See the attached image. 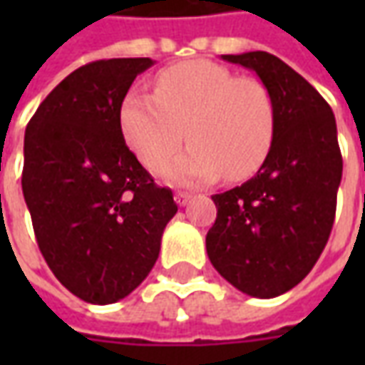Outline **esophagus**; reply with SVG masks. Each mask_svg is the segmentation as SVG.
<instances>
[{"instance_id": "obj_1", "label": "esophagus", "mask_w": 365, "mask_h": 365, "mask_svg": "<svg viewBox=\"0 0 365 365\" xmlns=\"http://www.w3.org/2000/svg\"><path fill=\"white\" fill-rule=\"evenodd\" d=\"M191 197H193V195H191V193H187V191H178V193L174 195L175 203H178L180 207L185 205V203H187Z\"/></svg>"}]
</instances>
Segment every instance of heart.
I'll use <instances>...</instances> for the list:
<instances>
[{
	"instance_id": "b5f03b06",
	"label": "heart",
	"mask_w": 365,
	"mask_h": 365,
	"mask_svg": "<svg viewBox=\"0 0 365 365\" xmlns=\"http://www.w3.org/2000/svg\"><path fill=\"white\" fill-rule=\"evenodd\" d=\"M125 143L138 162L170 182H213L222 174L245 180L266 162L274 144L275 107L266 86L237 78L209 60H190L162 70L154 96L130 91L119 109Z\"/></svg>"
}]
</instances>
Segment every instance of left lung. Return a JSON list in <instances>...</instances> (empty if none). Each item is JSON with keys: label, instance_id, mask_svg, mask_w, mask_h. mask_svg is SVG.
I'll return each mask as SVG.
<instances>
[{"label": "left lung", "instance_id": "1", "mask_svg": "<svg viewBox=\"0 0 365 365\" xmlns=\"http://www.w3.org/2000/svg\"><path fill=\"white\" fill-rule=\"evenodd\" d=\"M221 58L260 78L274 99L275 133L256 175L213 195L217 219L207 254L238 291L272 299L313 269L330 237L342 180L336 120L321 93L274 54Z\"/></svg>", "mask_w": 365, "mask_h": 365}]
</instances>
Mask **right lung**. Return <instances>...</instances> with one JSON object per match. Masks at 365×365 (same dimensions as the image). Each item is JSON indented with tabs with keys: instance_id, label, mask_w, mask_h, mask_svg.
Listing matches in <instances>:
<instances>
[{
	"instance_id": "add662e5",
	"label": "right lung",
	"mask_w": 365,
	"mask_h": 365,
	"mask_svg": "<svg viewBox=\"0 0 365 365\" xmlns=\"http://www.w3.org/2000/svg\"><path fill=\"white\" fill-rule=\"evenodd\" d=\"M152 58L97 60L66 76L29 120L23 195L36 242L76 297L109 305L144 282L178 213L125 144L119 109Z\"/></svg>"
}]
</instances>
